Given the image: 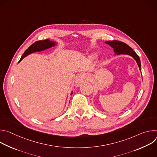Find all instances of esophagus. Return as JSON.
<instances>
[{"instance_id":"obj_1","label":"esophagus","mask_w":157,"mask_h":157,"mask_svg":"<svg viewBox=\"0 0 157 157\" xmlns=\"http://www.w3.org/2000/svg\"><path fill=\"white\" fill-rule=\"evenodd\" d=\"M89 79H90V76H89V75L86 74V73H82L78 75V76L77 77L76 79V86H79L81 83L89 81Z\"/></svg>"}]
</instances>
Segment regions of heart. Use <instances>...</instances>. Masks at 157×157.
<instances>
[{
    "label": "heart",
    "instance_id": "heart-1",
    "mask_svg": "<svg viewBox=\"0 0 157 157\" xmlns=\"http://www.w3.org/2000/svg\"><path fill=\"white\" fill-rule=\"evenodd\" d=\"M96 57V55L95 54H92L91 55L89 56V58L90 59H95Z\"/></svg>",
    "mask_w": 157,
    "mask_h": 157
}]
</instances>
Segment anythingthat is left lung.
Wrapping results in <instances>:
<instances>
[{"label": "left lung", "mask_w": 157, "mask_h": 157, "mask_svg": "<svg viewBox=\"0 0 157 157\" xmlns=\"http://www.w3.org/2000/svg\"><path fill=\"white\" fill-rule=\"evenodd\" d=\"M106 44H109V45L113 48L114 52H115V55H128L129 56H132L134 59H135L138 64L139 70L141 71V63L139 56L137 54L134 52L128 45L124 42L117 41V40H113V41H107L105 42Z\"/></svg>", "instance_id": "left-lung-1"}]
</instances>
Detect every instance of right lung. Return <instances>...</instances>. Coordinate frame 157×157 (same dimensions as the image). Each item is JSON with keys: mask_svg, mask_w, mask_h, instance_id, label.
Listing matches in <instances>:
<instances>
[{"mask_svg": "<svg viewBox=\"0 0 157 157\" xmlns=\"http://www.w3.org/2000/svg\"><path fill=\"white\" fill-rule=\"evenodd\" d=\"M56 43L54 41H50L49 39L37 41L35 42L34 43H33L30 47H29L28 49H27L25 50V52H24L23 55L21 56V57L18 62H20L25 57H26L27 55H29L32 53L45 50L47 49H48L50 48L55 47L56 45ZM72 92H71V94H73Z\"/></svg>", "mask_w": 157, "mask_h": 157, "instance_id": "add662e5", "label": "right lung"}]
</instances>
